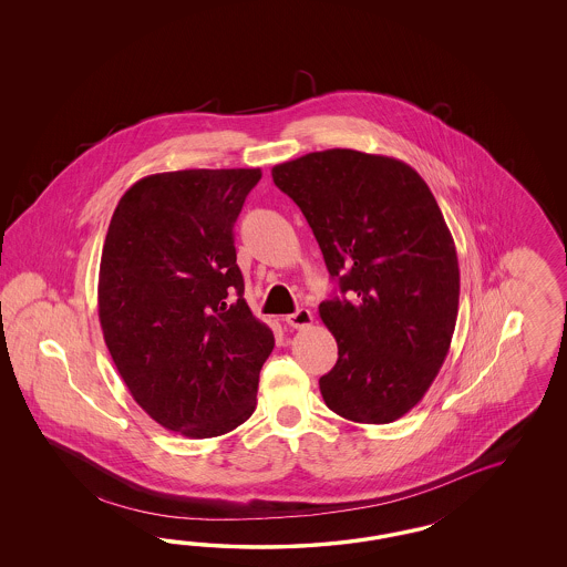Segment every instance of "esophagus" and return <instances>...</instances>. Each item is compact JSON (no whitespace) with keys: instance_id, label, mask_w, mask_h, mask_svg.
<instances>
[{"instance_id":"esophagus-1","label":"esophagus","mask_w":567,"mask_h":567,"mask_svg":"<svg viewBox=\"0 0 567 567\" xmlns=\"http://www.w3.org/2000/svg\"><path fill=\"white\" fill-rule=\"evenodd\" d=\"M287 324L292 328H308L311 327V322H313V313L309 311V309H297L295 313H289L287 318Z\"/></svg>"}]
</instances>
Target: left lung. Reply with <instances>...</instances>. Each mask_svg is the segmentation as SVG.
I'll list each match as a JSON object with an SVG mask.
<instances>
[{
  "mask_svg": "<svg viewBox=\"0 0 567 567\" xmlns=\"http://www.w3.org/2000/svg\"><path fill=\"white\" fill-rule=\"evenodd\" d=\"M303 212L343 297L320 303L339 360L320 378L344 420L389 424L415 408L445 361L460 309L455 243L424 178L355 150L272 168Z\"/></svg>",
  "mask_w": 567,
  "mask_h": 567,
  "instance_id": "left-lung-1",
  "label": "left lung"
}]
</instances>
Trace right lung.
<instances>
[{
  "label": "right lung",
  "mask_w": 567,
  "mask_h": 567,
  "mask_svg": "<svg viewBox=\"0 0 567 567\" xmlns=\"http://www.w3.org/2000/svg\"><path fill=\"white\" fill-rule=\"evenodd\" d=\"M259 168L150 174L126 190L103 243V341L159 426L212 439L258 405L272 330L243 299L233 226Z\"/></svg>",
  "instance_id": "obj_1"
}]
</instances>
